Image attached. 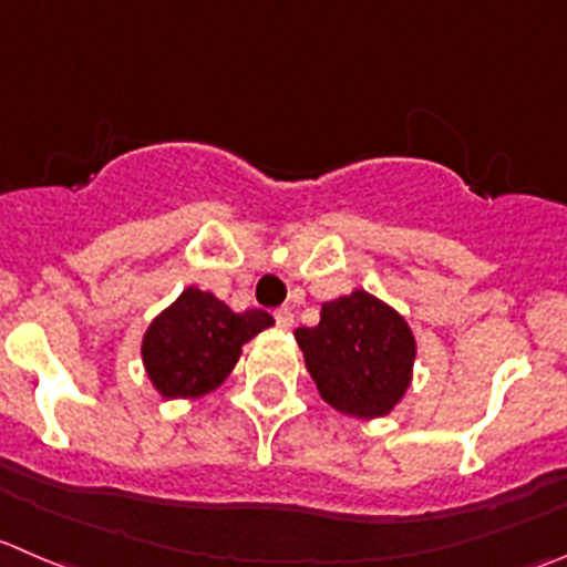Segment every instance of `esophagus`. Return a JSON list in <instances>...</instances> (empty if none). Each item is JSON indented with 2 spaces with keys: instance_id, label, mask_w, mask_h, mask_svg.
I'll list each match as a JSON object with an SVG mask.
<instances>
[{
  "instance_id": "34e87169",
  "label": "esophagus",
  "mask_w": 567,
  "mask_h": 567,
  "mask_svg": "<svg viewBox=\"0 0 567 567\" xmlns=\"http://www.w3.org/2000/svg\"><path fill=\"white\" fill-rule=\"evenodd\" d=\"M274 318H277V327H282V329H290L293 327V310H290V307H279L277 312H274Z\"/></svg>"
}]
</instances>
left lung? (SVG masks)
Instances as JSON below:
<instances>
[{"label": "left lung", "mask_w": 567, "mask_h": 567, "mask_svg": "<svg viewBox=\"0 0 567 567\" xmlns=\"http://www.w3.org/2000/svg\"><path fill=\"white\" fill-rule=\"evenodd\" d=\"M293 334L321 399L343 415L384 417L410 390L415 334L395 307L368 290L323 301L321 321Z\"/></svg>", "instance_id": "1"}]
</instances>
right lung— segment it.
I'll return each mask as SVG.
<instances>
[{
	"mask_svg": "<svg viewBox=\"0 0 567 567\" xmlns=\"http://www.w3.org/2000/svg\"><path fill=\"white\" fill-rule=\"evenodd\" d=\"M268 327L274 318L266 310L235 312L207 290L185 288L146 327V377L163 399H199L221 388L244 346Z\"/></svg>",
	"mask_w": 567,
	"mask_h": 567,
	"instance_id": "right-lung-1",
	"label": "right lung"
}]
</instances>
